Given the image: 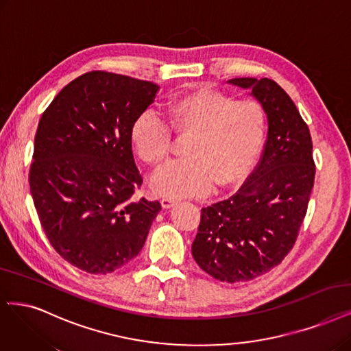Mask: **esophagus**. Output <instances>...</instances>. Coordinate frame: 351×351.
I'll use <instances>...</instances> for the list:
<instances>
[{
    "label": "esophagus",
    "instance_id": "esophagus-1",
    "mask_svg": "<svg viewBox=\"0 0 351 351\" xmlns=\"http://www.w3.org/2000/svg\"><path fill=\"white\" fill-rule=\"evenodd\" d=\"M176 203H177V200H174V199H171V197H162V199H161V204H162L164 209L173 208Z\"/></svg>",
    "mask_w": 351,
    "mask_h": 351
}]
</instances>
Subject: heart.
Listing matches in <instances>:
<instances>
[{
	"instance_id": "obj_1",
	"label": "heart",
	"mask_w": 351,
	"mask_h": 351,
	"mask_svg": "<svg viewBox=\"0 0 351 351\" xmlns=\"http://www.w3.org/2000/svg\"><path fill=\"white\" fill-rule=\"evenodd\" d=\"M167 120L142 112L132 125L130 141L139 158L158 168L173 151L172 128L184 143V160L167 165L152 180L165 197H193L243 181L261 152L267 114L260 101L235 100L225 91L199 87L177 95L167 107ZM171 126L168 127L167 125Z\"/></svg>"
}]
</instances>
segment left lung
Listing matches in <instances>:
<instances>
[{
    "label": "left lung",
    "instance_id": "obj_1",
    "mask_svg": "<svg viewBox=\"0 0 351 351\" xmlns=\"http://www.w3.org/2000/svg\"><path fill=\"white\" fill-rule=\"evenodd\" d=\"M251 88L269 120L264 151L245 183L202 209L191 254L228 283L248 282L279 265L293 248L315 180L309 128L289 94L270 78H234Z\"/></svg>",
    "mask_w": 351,
    "mask_h": 351
}]
</instances>
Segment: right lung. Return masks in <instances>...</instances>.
Wrapping results in <instances>:
<instances>
[{
  "instance_id": "1",
  "label": "right lung",
  "mask_w": 351,
  "mask_h": 351,
  "mask_svg": "<svg viewBox=\"0 0 351 351\" xmlns=\"http://www.w3.org/2000/svg\"><path fill=\"white\" fill-rule=\"evenodd\" d=\"M160 87L106 71L86 72L59 91L34 136L30 193L43 232L69 264L112 273L135 258L161 210L136 199L142 176L130 129Z\"/></svg>"
}]
</instances>
